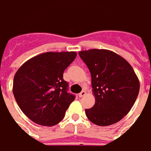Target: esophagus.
<instances>
[{"mask_svg":"<svg viewBox=\"0 0 151 151\" xmlns=\"http://www.w3.org/2000/svg\"><path fill=\"white\" fill-rule=\"evenodd\" d=\"M85 94H86V92L84 91V90H83V91L81 92V93H78V97H80V98H82V97L84 96Z\"/></svg>","mask_w":151,"mask_h":151,"instance_id":"1","label":"esophagus"}]
</instances>
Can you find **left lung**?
<instances>
[{
    "label": "left lung",
    "instance_id": "1",
    "mask_svg": "<svg viewBox=\"0 0 151 151\" xmlns=\"http://www.w3.org/2000/svg\"><path fill=\"white\" fill-rule=\"evenodd\" d=\"M90 71L95 104L85 109L86 116L99 126L119 122L134 105L139 82L133 68L117 53L104 49L79 52Z\"/></svg>",
    "mask_w": 151,
    "mask_h": 151
}]
</instances>
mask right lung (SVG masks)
I'll list each match as a JSON object with an SVG mask.
<instances>
[{
  "label": "right lung",
  "instance_id": "1",
  "mask_svg": "<svg viewBox=\"0 0 151 151\" xmlns=\"http://www.w3.org/2000/svg\"><path fill=\"white\" fill-rule=\"evenodd\" d=\"M75 52H48L26 62L16 73L13 94L22 111L34 123H59L75 95L68 92L63 72L75 59Z\"/></svg>",
  "mask_w": 151,
  "mask_h": 151
}]
</instances>
